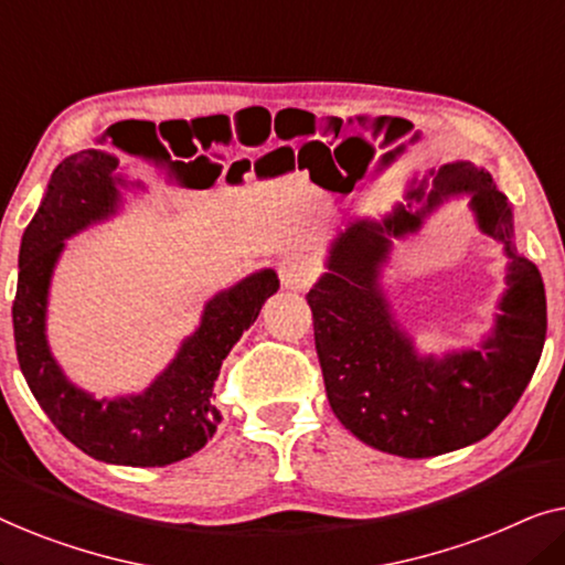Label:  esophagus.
<instances>
[{
	"label": "esophagus",
	"instance_id": "1",
	"mask_svg": "<svg viewBox=\"0 0 565 565\" xmlns=\"http://www.w3.org/2000/svg\"><path fill=\"white\" fill-rule=\"evenodd\" d=\"M280 280L285 288L300 290L308 288L316 280V265L303 254H292V257H285L280 265Z\"/></svg>",
	"mask_w": 565,
	"mask_h": 565
}]
</instances>
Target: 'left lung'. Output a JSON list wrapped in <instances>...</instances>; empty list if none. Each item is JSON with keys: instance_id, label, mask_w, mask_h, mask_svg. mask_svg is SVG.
<instances>
[{"instance_id": "8db88e82", "label": "left lung", "mask_w": 565, "mask_h": 565, "mask_svg": "<svg viewBox=\"0 0 565 565\" xmlns=\"http://www.w3.org/2000/svg\"><path fill=\"white\" fill-rule=\"evenodd\" d=\"M470 192L478 226L504 242L512 267L497 329L481 350L416 358L377 290V265L388 234L416 231L422 213L398 205L381 223H352L331 246L329 273L308 292L313 339L331 412L362 443L401 458H431L473 445L504 422L535 373L545 344L547 308L543 277L516 257L512 207L491 174L468 161L435 174L427 207L445 195ZM424 190L412 198L422 200Z\"/></svg>"}]
</instances>
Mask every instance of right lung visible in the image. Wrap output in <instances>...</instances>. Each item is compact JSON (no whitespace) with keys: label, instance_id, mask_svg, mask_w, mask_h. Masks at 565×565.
<instances>
[{"label":"right lung","instance_id":"obj_1","mask_svg":"<svg viewBox=\"0 0 565 565\" xmlns=\"http://www.w3.org/2000/svg\"><path fill=\"white\" fill-rule=\"evenodd\" d=\"M115 169L118 159L95 149L74 153L53 169L43 205L22 234L12 303L14 347L35 401L68 443L115 466L161 468L190 458L213 437L223 419L213 404L221 362L257 321L262 303L280 288V280L273 269H262L215 296L200 329L141 396L95 401L74 388L45 344V296L64 238L105 218L120 203L118 188L126 182L115 177Z\"/></svg>","mask_w":565,"mask_h":565}]
</instances>
